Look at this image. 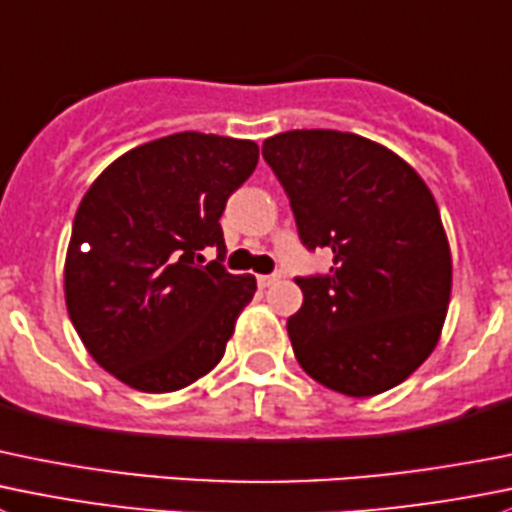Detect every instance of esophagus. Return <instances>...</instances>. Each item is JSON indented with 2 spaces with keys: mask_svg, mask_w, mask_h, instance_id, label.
Returning a JSON list of instances; mask_svg holds the SVG:
<instances>
[{
  "mask_svg": "<svg viewBox=\"0 0 512 512\" xmlns=\"http://www.w3.org/2000/svg\"><path fill=\"white\" fill-rule=\"evenodd\" d=\"M277 280H280V275H260V277H257V282H260V287L275 285Z\"/></svg>",
  "mask_w": 512,
  "mask_h": 512,
  "instance_id": "1",
  "label": "esophagus"
}]
</instances>
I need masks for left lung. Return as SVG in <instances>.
I'll list each match as a JSON object with an SVG mask.
<instances>
[{"mask_svg": "<svg viewBox=\"0 0 512 512\" xmlns=\"http://www.w3.org/2000/svg\"><path fill=\"white\" fill-rule=\"evenodd\" d=\"M262 157L302 245L332 250L327 275L295 280L297 362L350 398L395 388L428 360L448 315L453 262L435 197L395 152L350 132H280Z\"/></svg>", "mask_w": 512, "mask_h": 512, "instance_id": "1", "label": "left lung"}]
</instances>
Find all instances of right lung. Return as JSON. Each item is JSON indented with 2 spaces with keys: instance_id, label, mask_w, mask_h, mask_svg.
<instances>
[{
  "instance_id": "right-lung-1",
  "label": "right lung",
  "mask_w": 512,
  "mask_h": 512,
  "mask_svg": "<svg viewBox=\"0 0 512 512\" xmlns=\"http://www.w3.org/2000/svg\"><path fill=\"white\" fill-rule=\"evenodd\" d=\"M250 140L177 132L114 160L79 202L64 297L89 355L142 393H172L225 355L252 275L225 270L220 217L255 172ZM215 246L218 260L202 266Z\"/></svg>"
}]
</instances>
